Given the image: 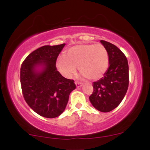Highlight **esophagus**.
I'll return each instance as SVG.
<instances>
[{"label":"esophagus","instance_id":"obj_1","mask_svg":"<svg viewBox=\"0 0 150 150\" xmlns=\"http://www.w3.org/2000/svg\"><path fill=\"white\" fill-rule=\"evenodd\" d=\"M75 85H76L77 88H79V87H81L82 86V83L78 82H75Z\"/></svg>","mask_w":150,"mask_h":150}]
</instances>
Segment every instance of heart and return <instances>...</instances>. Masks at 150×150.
<instances>
[{
	"mask_svg": "<svg viewBox=\"0 0 150 150\" xmlns=\"http://www.w3.org/2000/svg\"><path fill=\"white\" fill-rule=\"evenodd\" d=\"M56 65L62 75L68 78L76 73L78 66L84 77L98 80L107 71L109 59L107 50L101 44H82L70 48L67 56L61 55Z\"/></svg>",
	"mask_w": 150,
	"mask_h": 150,
	"instance_id": "b5f03b06",
	"label": "heart"
}]
</instances>
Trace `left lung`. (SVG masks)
<instances>
[{"label":"left lung","mask_w":150,"mask_h":150,"mask_svg":"<svg viewBox=\"0 0 150 150\" xmlns=\"http://www.w3.org/2000/svg\"><path fill=\"white\" fill-rule=\"evenodd\" d=\"M100 42L108 51L109 67L102 78L93 82L94 91L89 99L98 111L109 112L120 104L128 90V63L117 46L106 41Z\"/></svg>","instance_id":"1"}]
</instances>
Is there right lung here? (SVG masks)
<instances>
[{
  "label": "right lung",
  "mask_w": 150,
  "mask_h": 150,
  "mask_svg": "<svg viewBox=\"0 0 150 150\" xmlns=\"http://www.w3.org/2000/svg\"><path fill=\"white\" fill-rule=\"evenodd\" d=\"M65 44L44 46L25 58L20 69L23 97L30 107L45 118L58 117L64 111L74 80L65 78L57 70L56 59Z\"/></svg>",
  "instance_id": "obj_1"
}]
</instances>
